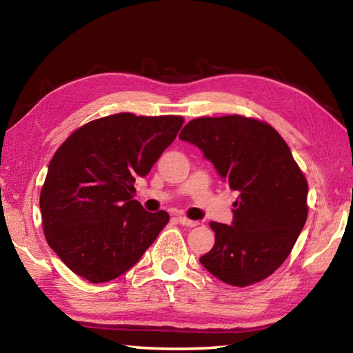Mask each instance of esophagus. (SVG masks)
Returning a JSON list of instances; mask_svg holds the SVG:
<instances>
[{
    "label": "esophagus",
    "mask_w": 353,
    "mask_h": 353,
    "mask_svg": "<svg viewBox=\"0 0 353 353\" xmlns=\"http://www.w3.org/2000/svg\"><path fill=\"white\" fill-rule=\"evenodd\" d=\"M177 222L182 223V225H185V227H196V225H199L197 221H191V219H188V217H185V216H179L177 217Z\"/></svg>",
    "instance_id": "1"
}]
</instances>
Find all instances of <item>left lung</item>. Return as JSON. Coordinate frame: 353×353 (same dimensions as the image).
<instances>
[{
	"label": "left lung",
	"instance_id": "left-lung-1",
	"mask_svg": "<svg viewBox=\"0 0 353 353\" xmlns=\"http://www.w3.org/2000/svg\"><path fill=\"white\" fill-rule=\"evenodd\" d=\"M179 137L201 148L239 194L233 225L210 222L216 241L201 264L234 287L270 276L290 254L309 213V185L285 140L265 121L239 114L194 119Z\"/></svg>",
	"mask_w": 353,
	"mask_h": 353
}]
</instances>
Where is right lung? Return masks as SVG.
<instances>
[{
    "instance_id": "right-lung-1",
    "label": "right lung",
    "mask_w": 353,
    "mask_h": 353,
    "mask_svg": "<svg viewBox=\"0 0 353 353\" xmlns=\"http://www.w3.org/2000/svg\"><path fill=\"white\" fill-rule=\"evenodd\" d=\"M181 115H106L80 126L50 160L40 194L49 247L75 274L106 283L130 270L168 223L134 201L143 177L174 142Z\"/></svg>"
}]
</instances>
